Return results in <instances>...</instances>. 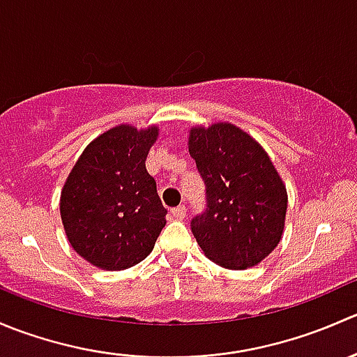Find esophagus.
<instances>
[{
	"mask_svg": "<svg viewBox=\"0 0 357 357\" xmlns=\"http://www.w3.org/2000/svg\"><path fill=\"white\" fill-rule=\"evenodd\" d=\"M171 212L176 219H179V221H181V219H185V215H186V207L185 205H178V207L172 208Z\"/></svg>",
	"mask_w": 357,
	"mask_h": 357,
	"instance_id": "1",
	"label": "esophagus"
}]
</instances>
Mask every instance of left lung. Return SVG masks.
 Returning <instances> with one entry per match:
<instances>
[{
    "instance_id": "8db88e82",
    "label": "left lung",
    "mask_w": 357,
    "mask_h": 357,
    "mask_svg": "<svg viewBox=\"0 0 357 357\" xmlns=\"http://www.w3.org/2000/svg\"><path fill=\"white\" fill-rule=\"evenodd\" d=\"M190 155L205 185V208L192 219L204 254L228 269L259 264L278 245L287 190L268 153L228 122L193 128Z\"/></svg>"
}]
</instances>
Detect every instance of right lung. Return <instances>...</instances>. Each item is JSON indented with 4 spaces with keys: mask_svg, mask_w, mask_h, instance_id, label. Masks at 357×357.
<instances>
[{
    "mask_svg": "<svg viewBox=\"0 0 357 357\" xmlns=\"http://www.w3.org/2000/svg\"><path fill=\"white\" fill-rule=\"evenodd\" d=\"M157 128L117 126L89 143L60 199L67 238L96 268L121 271L142 262L165 226L167 208L146 171Z\"/></svg>",
    "mask_w": 357,
    "mask_h": 357,
    "instance_id": "add662e5",
    "label": "right lung"
}]
</instances>
